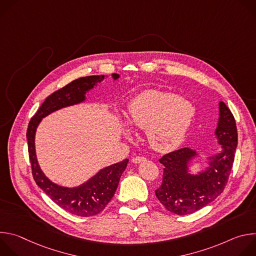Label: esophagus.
<instances>
[{
  "instance_id": "34e87169",
  "label": "esophagus",
  "mask_w": 256,
  "mask_h": 256,
  "mask_svg": "<svg viewBox=\"0 0 256 256\" xmlns=\"http://www.w3.org/2000/svg\"><path fill=\"white\" fill-rule=\"evenodd\" d=\"M146 161V158L144 157H134L132 159V162L134 163V164H138V163H142V162H144Z\"/></svg>"
}]
</instances>
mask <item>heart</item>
I'll return each mask as SVG.
<instances>
[{"mask_svg": "<svg viewBox=\"0 0 256 256\" xmlns=\"http://www.w3.org/2000/svg\"><path fill=\"white\" fill-rule=\"evenodd\" d=\"M194 106L177 95L157 90L138 94L128 105V122L146 130L151 147L159 152L174 150L184 142L194 116ZM128 138L132 130L124 126Z\"/></svg>", "mask_w": 256, "mask_h": 256, "instance_id": "b5f03b06", "label": "heart"}]
</instances>
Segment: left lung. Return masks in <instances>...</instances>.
<instances>
[{
    "mask_svg": "<svg viewBox=\"0 0 256 256\" xmlns=\"http://www.w3.org/2000/svg\"><path fill=\"white\" fill-rule=\"evenodd\" d=\"M214 136L221 151L206 158V167L192 173L194 160L202 158L196 150L182 148L163 156L161 186L155 190L159 202L178 216L192 214L220 196L228 182L237 147V128L233 114L223 101L218 102Z\"/></svg>",
    "mask_w": 256,
    "mask_h": 256,
    "instance_id": "8db88e82",
    "label": "left lung"
}]
</instances>
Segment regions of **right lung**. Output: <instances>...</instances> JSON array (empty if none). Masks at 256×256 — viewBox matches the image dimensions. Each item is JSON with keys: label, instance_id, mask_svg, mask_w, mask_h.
Here are the masks:
<instances>
[{"label": "right lung", "instance_id": "obj_1", "mask_svg": "<svg viewBox=\"0 0 256 256\" xmlns=\"http://www.w3.org/2000/svg\"><path fill=\"white\" fill-rule=\"evenodd\" d=\"M112 77L116 81L120 78V75L112 74ZM104 78V75L79 78L54 92L44 100L38 112L31 118L26 134L32 174L36 184L62 208L80 216H95L105 208L116 194L128 159L99 170L79 186H62L48 179L42 170L36 157L35 134L42 118L58 109L84 102L86 94L94 89L98 83H101Z\"/></svg>", "mask_w": 256, "mask_h": 256}]
</instances>
